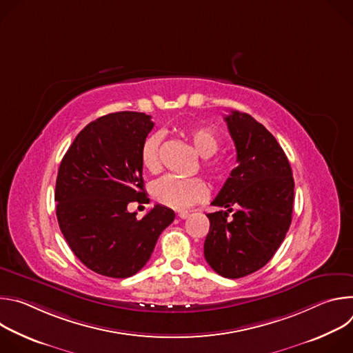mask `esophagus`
<instances>
[{
	"label": "esophagus",
	"instance_id": "esophagus-1",
	"mask_svg": "<svg viewBox=\"0 0 353 353\" xmlns=\"http://www.w3.org/2000/svg\"><path fill=\"white\" fill-rule=\"evenodd\" d=\"M177 215H179V218H180V219H185V218H188V216H190V212H188V211H179V214H177Z\"/></svg>",
	"mask_w": 353,
	"mask_h": 353
}]
</instances>
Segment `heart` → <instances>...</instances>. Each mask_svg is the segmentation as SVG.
Masks as SVG:
<instances>
[{
	"instance_id": "1",
	"label": "heart",
	"mask_w": 353,
	"mask_h": 353,
	"mask_svg": "<svg viewBox=\"0 0 353 353\" xmlns=\"http://www.w3.org/2000/svg\"><path fill=\"white\" fill-rule=\"evenodd\" d=\"M187 138L191 142L195 152L205 158L204 170L212 181H225L229 176V162L222 157H214L221 146V139L210 127L195 125L187 130ZM161 137L158 134L150 135L142 145L141 162L149 173H158L161 170L159 157ZM154 198L159 204L183 210L195 203H199L208 196V187L201 179H181L177 176H165L154 184Z\"/></svg>"
}]
</instances>
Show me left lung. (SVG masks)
Here are the masks:
<instances>
[{
    "instance_id": "obj_1",
    "label": "left lung",
    "mask_w": 353,
    "mask_h": 353,
    "mask_svg": "<svg viewBox=\"0 0 353 353\" xmlns=\"http://www.w3.org/2000/svg\"><path fill=\"white\" fill-rule=\"evenodd\" d=\"M225 121L237 166L211 203L225 210L207 214L204 256L216 274L237 279L263 268L282 244L292 222L294 181L283 149L261 123L236 110Z\"/></svg>"
}]
</instances>
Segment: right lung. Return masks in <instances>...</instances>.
I'll list each match as a JSON object with an SVG mask.
<instances>
[{
    "instance_id": "1",
    "label": "right lung",
    "mask_w": 353,
    "mask_h": 353,
    "mask_svg": "<svg viewBox=\"0 0 353 353\" xmlns=\"http://www.w3.org/2000/svg\"><path fill=\"white\" fill-rule=\"evenodd\" d=\"M150 116L112 113L89 123L64 155L56 181V215L70 248L96 274L128 278L152 256L173 210L157 204L142 219L130 203H146L141 149Z\"/></svg>"
}]
</instances>
